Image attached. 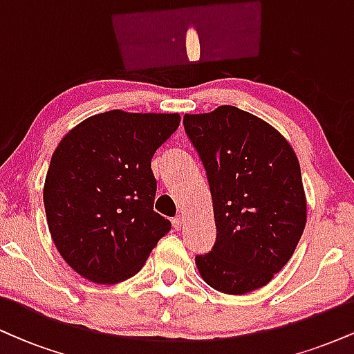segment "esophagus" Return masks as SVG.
I'll return each instance as SVG.
<instances>
[{"label":"esophagus","instance_id":"34e87169","mask_svg":"<svg viewBox=\"0 0 354 354\" xmlns=\"http://www.w3.org/2000/svg\"><path fill=\"white\" fill-rule=\"evenodd\" d=\"M183 225H185V218L183 216H176L173 219V228L176 231H180L183 228Z\"/></svg>","mask_w":354,"mask_h":354}]
</instances>
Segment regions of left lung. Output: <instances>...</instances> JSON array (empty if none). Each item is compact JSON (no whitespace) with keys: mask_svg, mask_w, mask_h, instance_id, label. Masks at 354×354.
I'll return each mask as SVG.
<instances>
[{"mask_svg":"<svg viewBox=\"0 0 354 354\" xmlns=\"http://www.w3.org/2000/svg\"><path fill=\"white\" fill-rule=\"evenodd\" d=\"M213 198L216 241L194 258L201 278L226 295L265 286L290 261L306 225L301 169L291 145L236 106L185 115Z\"/></svg>","mask_w":354,"mask_h":354,"instance_id":"1","label":"left lung"}]
</instances>
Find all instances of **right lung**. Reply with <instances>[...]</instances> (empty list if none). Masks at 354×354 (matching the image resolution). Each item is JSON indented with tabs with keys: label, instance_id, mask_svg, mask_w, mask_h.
<instances>
[{
	"label": "right lung",
	"instance_id": "1",
	"mask_svg": "<svg viewBox=\"0 0 354 354\" xmlns=\"http://www.w3.org/2000/svg\"><path fill=\"white\" fill-rule=\"evenodd\" d=\"M178 113L95 115L66 133L51 156L43 200L59 254L100 284L135 276L171 223L153 209L154 151L180 126Z\"/></svg>",
	"mask_w": 354,
	"mask_h": 354
}]
</instances>
